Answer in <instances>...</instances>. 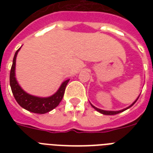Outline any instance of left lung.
I'll list each match as a JSON object with an SVG mask.
<instances>
[{
	"instance_id": "1",
	"label": "left lung",
	"mask_w": 153,
	"mask_h": 153,
	"mask_svg": "<svg viewBox=\"0 0 153 153\" xmlns=\"http://www.w3.org/2000/svg\"><path fill=\"white\" fill-rule=\"evenodd\" d=\"M139 97H140V95L138 96V98H137V99H136V100L134 101V102H133V104L130 105L129 106L127 107V108H126V109H121V110H118V111H108V110H103V109H98V108H97V107L94 106L93 105L91 104V106L93 107L94 109H95L96 110H97V111L99 112V113H101V114H105V115H114V114H119V113H121V112L125 111V110H126V109H128V108H130L131 106H133V105L135 104V102H137V99H138V98H139Z\"/></svg>"
}]
</instances>
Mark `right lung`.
<instances>
[{"label": "right lung", "instance_id": "right-lung-1", "mask_svg": "<svg viewBox=\"0 0 153 153\" xmlns=\"http://www.w3.org/2000/svg\"><path fill=\"white\" fill-rule=\"evenodd\" d=\"M20 48L18 49L15 53V55L13 58V65L11 67L10 77H9L11 90L13 94V96L18 104L24 109L32 112V113H35V114H46L58 106L59 102L62 101L63 95H64L65 89H66V86H67L70 79H67L63 82L61 84L57 92L48 98H40V97L31 95L29 94L26 93L20 87V86L16 81V55H17L18 51H20Z\"/></svg>", "mask_w": 153, "mask_h": 153}]
</instances>
